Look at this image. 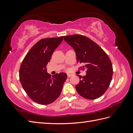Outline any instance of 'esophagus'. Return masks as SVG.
Masks as SVG:
<instances>
[{"instance_id": "34e87169", "label": "esophagus", "mask_w": 133, "mask_h": 133, "mask_svg": "<svg viewBox=\"0 0 133 133\" xmlns=\"http://www.w3.org/2000/svg\"><path fill=\"white\" fill-rule=\"evenodd\" d=\"M71 76H73V74H67V76H68V78L71 77Z\"/></svg>"}]
</instances>
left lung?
Listing matches in <instances>:
<instances>
[{"label":"left lung","mask_w":133,"mask_h":133,"mask_svg":"<svg viewBox=\"0 0 133 133\" xmlns=\"http://www.w3.org/2000/svg\"><path fill=\"white\" fill-rule=\"evenodd\" d=\"M63 38L75 51L77 63L84 64L83 68L87 69L86 75H78L80 80L75 86L76 91L87 99L99 98L105 93L112 79L113 70L109 58L101 47L85 36L75 34Z\"/></svg>","instance_id":"left-lung-1"}]
</instances>
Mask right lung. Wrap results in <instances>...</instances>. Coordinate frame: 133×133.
<instances>
[{
	"instance_id": "obj_1",
	"label": "right lung",
	"mask_w": 133,
	"mask_h": 133,
	"mask_svg": "<svg viewBox=\"0 0 133 133\" xmlns=\"http://www.w3.org/2000/svg\"><path fill=\"white\" fill-rule=\"evenodd\" d=\"M63 37L45 38L34 45L24 58L19 70V79L24 90L34 102L48 105L57 100L62 91L67 74L51 76L46 65Z\"/></svg>"
}]
</instances>
